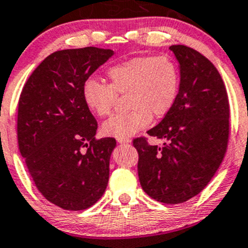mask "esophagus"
<instances>
[{
	"instance_id": "34e87169",
	"label": "esophagus",
	"mask_w": 248,
	"mask_h": 248,
	"mask_svg": "<svg viewBox=\"0 0 248 248\" xmlns=\"http://www.w3.org/2000/svg\"><path fill=\"white\" fill-rule=\"evenodd\" d=\"M117 141H118V143H121V144H129L130 141V139H123V138H117Z\"/></svg>"
}]
</instances>
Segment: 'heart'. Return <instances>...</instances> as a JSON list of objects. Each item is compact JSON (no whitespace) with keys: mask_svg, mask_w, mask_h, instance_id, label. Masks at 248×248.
<instances>
[{"mask_svg":"<svg viewBox=\"0 0 248 248\" xmlns=\"http://www.w3.org/2000/svg\"><path fill=\"white\" fill-rule=\"evenodd\" d=\"M110 83L85 79L82 87L84 104L98 117H107L115 108L117 94L127 93L131 110L113 116L103 124L104 135L130 138L147 127L152 115L157 118L170 112L179 91L178 65L168 56L135 57L117 63L108 70Z\"/></svg>","mask_w":248,"mask_h":248,"instance_id":"1","label":"heart"}]
</instances>
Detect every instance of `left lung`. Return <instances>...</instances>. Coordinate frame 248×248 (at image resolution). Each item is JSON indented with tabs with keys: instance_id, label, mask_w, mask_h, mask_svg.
<instances>
[{
	"instance_id": "obj_1",
	"label": "left lung",
	"mask_w": 248,
	"mask_h": 248,
	"mask_svg": "<svg viewBox=\"0 0 248 248\" xmlns=\"http://www.w3.org/2000/svg\"><path fill=\"white\" fill-rule=\"evenodd\" d=\"M170 50L179 62V91L170 112L147 131L164 144L150 145L140 137L133 146L145 193L164 204H180L206 187L224 159L230 104L220 74L206 57L186 46Z\"/></svg>"
}]
</instances>
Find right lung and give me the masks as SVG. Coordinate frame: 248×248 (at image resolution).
Listing matches in <instances>:
<instances>
[{
  "label": "right lung",
  "instance_id": "add662e5",
  "mask_svg": "<svg viewBox=\"0 0 248 248\" xmlns=\"http://www.w3.org/2000/svg\"><path fill=\"white\" fill-rule=\"evenodd\" d=\"M112 55L96 46L54 52L19 96V152L42 196L63 210L93 206L109 182L116 139L94 137L97 121L84 104L82 87Z\"/></svg>",
  "mask_w": 248,
  "mask_h": 248
}]
</instances>
